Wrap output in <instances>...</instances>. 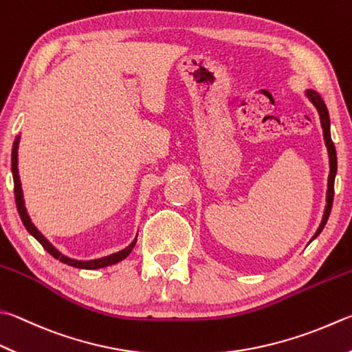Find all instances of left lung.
Here are the masks:
<instances>
[{
  "label": "left lung",
  "mask_w": 352,
  "mask_h": 352,
  "mask_svg": "<svg viewBox=\"0 0 352 352\" xmlns=\"http://www.w3.org/2000/svg\"><path fill=\"white\" fill-rule=\"evenodd\" d=\"M305 95H307V98L309 99V101L313 102V105L317 109V113H319V116H320V124H322V129H323L324 145H327L328 156H329V176H328V190H327V205H324V213H323V217H322V222L319 225V228H317L316 234L313 236V239H311V241H314V239L322 233V230L324 228V225H327L329 213H331V208H333L334 179H336V173H337V155H336L334 142H333V139H331V130H329L331 129V121H329V113H328L327 104L323 102V99L320 98V95L317 94L316 90L308 89L307 91H305Z\"/></svg>",
  "instance_id": "obj_1"
}]
</instances>
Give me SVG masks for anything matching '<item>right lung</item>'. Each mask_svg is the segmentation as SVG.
<instances>
[{"label":"right lung","instance_id":"1","mask_svg":"<svg viewBox=\"0 0 352 352\" xmlns=\"http://www.w3.org/2000/svg\"><path fill=\"white\" fill-rule=\"evenodd\" d=\"M18 145H19V135L15 138V142H13V147H12V176H13V188H15L16 208H18L19 217H21V221L24 223L25 230H28L29 233L33 237H35L39 243L43 245L44 250L47 251L49 254H52L59 262H63L65 265H70V267L81 268V270H98V268L110 267V265H115L118 262L124 261V258L131 253V250L135 248L138 234L135 237V241L131 242L129 247H125L124 250L116 251V253H113V254L99 257V258H91V261H78V258H72L69 256L63 254L61 251L53 247V245L47 241V239L43 236L41 231H39L35 227V223L32 222V219H30V216L28 213V208H25V202H24V196H23V188H21V181H19V175H18Z\"/></svg>","mask_w":352,"mask_h":352}]
</instances>
